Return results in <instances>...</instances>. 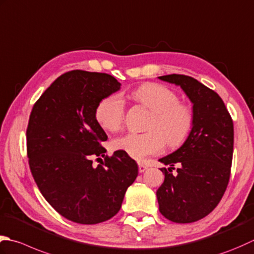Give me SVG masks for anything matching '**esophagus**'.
I'll return each mask as SVG.
<instances>
[{"mask_svg":"<svg viewBox=\"0 0 254 254\" xmlns=\"http://www.w3.org/2000/svg\"><path fill=\"white\" fill-rule=\"evenodd\" d=\"M146 170H147V167L145 165H143V164H138V172L144 173Z\"/></svg>","mask_w":254,"mask_h":254,"instance_id":"34e87169","label":"esophagus"}]
</instances>
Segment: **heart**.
<instances>
[{"mask_svg":"<svg viewBox=\"0 0 254 254\" xmlns=\"http://www.w3.org/2000/svg\"><path fill=\"white\" fill-rule=\"evenodd\" d=\"M132 97L153 114L146 133H127L114 140L116 151L141 161L163 151L165 143L177 147L186 141L193 124L192 111L180 102L177 93L161 83H144L132 92ZM96 120L107 131H118L124 122V102L118 94L102 99L96 109Z\"/></svg>","mask_w":254,"mask_h":254,"instance_id":"heart-1","label":"heart"}]
</instances>
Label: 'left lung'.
<instances>
[{"mask_svg":"<svg viewBox=\"0 0 254 254\" xmlns=\"http://www.w3.org/2000/svg\"><path fill=\"white\" fill-rule=\"evenodd\" d=\"M182 88L192 104L191 132L176 151L160 158L165 180L156 191L162 215L190 223L215 209L229 183L233 154V122L222 99L196 79L184 74L158 77ZM179 166L172 175L173 165Z\"/></svg>","mask_w":254,"mask_h":254,"instance_id":"left-lung-1","label":"left lung"}]
</instances>
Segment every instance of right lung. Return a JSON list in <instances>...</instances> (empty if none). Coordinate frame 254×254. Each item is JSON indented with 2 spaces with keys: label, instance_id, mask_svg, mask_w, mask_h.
Returning a JSON list of instances; mask_svg holds the SVG:
<instances>
[{
  "label": "right lung",
  "instance_id": "right-lung-1",
  "mask_svg": "<svg viewBox=\"0 0 254 254\" xmlns=\"http://www.w3.org/2000/svg\"><path fill=\"white\" fill-rule=\"evenodd\" d=\"M120 88L108 73L72 70L58 77L33 107L26 131L29 167L45 199L68 220H109L136 180L137 164L127 154L104 155L101 144L108 136L94 116L99 102ZM93 156L105 162L93 168Z\"/></svg>",
  "mask_w": 254,
  "mask_h": 254
}]
</instances>
